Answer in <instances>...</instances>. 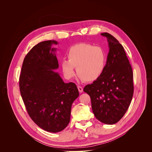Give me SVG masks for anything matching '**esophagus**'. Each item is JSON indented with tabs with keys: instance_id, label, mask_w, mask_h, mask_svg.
<instances>
[{
	"instance_id": "34e87169",
	"label": "esophagus",
	"mask_w": 152,
	"mask_h": 152,
	"mask_svg": "<svg viewBox=\"0 0 152 152\" xmlns=\"http://www.w3.org/2000/svg\"><path fill=\"white\" fill-rule=\"evenodd\" d=\"M77 88H78V89H79V93H82V92H83V88H82V87L81 86H78V87H77Z\"/></svg>"
}]
</instances>
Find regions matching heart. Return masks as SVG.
Segmentation results:
<instances>
[{
	"label": "heart",
	"instance_id": "obj_1",
	"mask_svg": "<svg viewBox=\"0 0 152 152\" xmlns=\"http://www.w3.org/2000/svg\"><path fill=\"white\" fill-rule=\"evenodd\" d=\"M68 60L63 59L61 68L64 76L70 79L77 72L86 82H93L103 73L107 57L103 49L98 46L81 43L71 47L66 53Z\"/></svg>",
	"mask_w": 152,
	"mask_h": 152
}]
</instances>
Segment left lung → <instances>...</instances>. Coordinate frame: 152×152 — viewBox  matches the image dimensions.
<instances>
[{
  "mask_svg": "<svg viewBox=\"0 0 152 152\" xmlns=\"http://www.w3.org/2000/svg\"><path fill=\"white\" fill-rule=\"evenodd\" d=\"M109 52L105 70L93 84L85 86L95 117L106 124L118 122L131 104L134 93L131 66L122 45L113 36L103 33Z\"/></svg>",
  "mask_w": 152,
  "mask_h": 152,
  "instance_id": "1",
  "label": "left lung"
}]
</instances>
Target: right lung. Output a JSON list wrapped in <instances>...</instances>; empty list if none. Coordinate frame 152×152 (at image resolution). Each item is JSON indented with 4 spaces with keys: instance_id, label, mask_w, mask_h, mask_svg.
Wrapping results in <instances>:
<instances>
[{
    "instance_id": "add662e5",
    "label": "right lung",
    "mask_w": 152,
    "mask_h": 152,
    "mask_svg": "<svg viewBox=\"0 0 152 152\" xmlns=\"http://www.w3.org/2000/svg\"><path fill=\"white\" fill-rule=\"evenodd\" d=\"M56 40L43 41L25 56L20 77V89L28 113L44 131L56 133L70 121L72 104L79 93L73 82L65 83L58 72Z\"/></svg>"
}]
</instances>
